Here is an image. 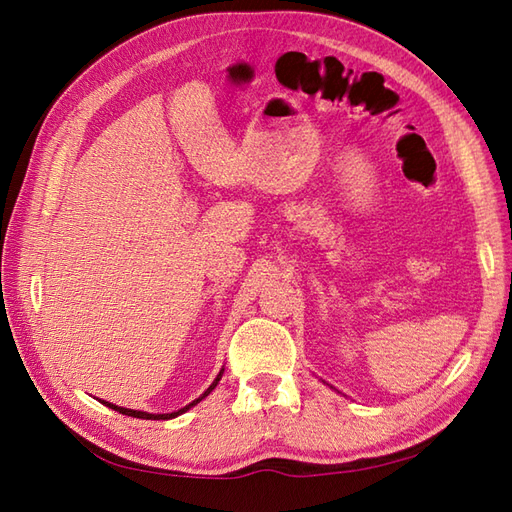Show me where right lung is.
I'll return each mask as SVG.
<instances>
[{
    "label": "right lung",
    "mask_w": 512,
    "mask_h": 512,
    "mask_svg": "<svg viewBox=\"0 0 512 512\" xmlns=\"http://www.w3.org/2000/svg\"><path fill=\"white\" fill-rule=\"evenodd\" d=\"M222 374H224V367L220 369V374L218 376H215V380L211 382V386H209V389L203 393V395H200L198 399H194L192 401V404H188V406H185V408H181V410H177V412H166V414H153V412H143V410H130V408H121V406H115V404H108V401H104V399H100L102 401V404L104 406H108V408H111V410H117L119 414H126V416H134V418H145V421H168V418H175V416H179V414H183V412H188L190 408H194L196 404H200V401H203L213 389H215V386H218V382L222 380Z\"/></svg>",
    "instance_id": "right-lung-1"
}]
</instances>
